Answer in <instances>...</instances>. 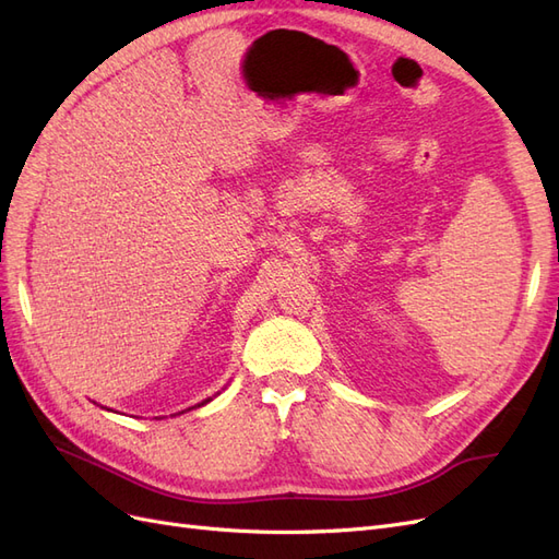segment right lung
<instances>
[{
	"instance_id": "obj_1",
	"label": "right lung",
	"mask_w": 559,
	"mask_h": 559,
	"mask_svg": "<svg viewBox=\"0 0 559 559\" xmlns=\"http://www.w3.org/2000/svg\"><path fill=\"white\" fill-rule=\"evenodd\" d=\"M205 403H207V401H205Z\"/></svg>"
}]
</instances>
